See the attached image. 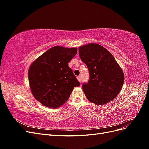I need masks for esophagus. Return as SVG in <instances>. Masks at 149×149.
Wrapping results in <instances>:
<instances>
[{
  "label": "esophagus",
  "instance_id": "34e87169",
  "mask_svg": "<svg viewBox=\"0 0 149 149\" xmlns=\"http://www.w3.org/2000/svg\"><path fill=\"white\" fill-rule=\"evenodd\" d=\"M77 79H78V80L79 81V82H81V76H77Z\"/></svg>",
  "mask_w": 149,
  "mask_h": 149
}]
</instances>
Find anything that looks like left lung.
I'll use <instances>...</instances> for the list:
<instances>
[{
    "label": "left lung",
    "mask_w": 149,
    "mask_h": 149,
    "mask_svg": "<svg viewBox=\"0 0 149 149\" xmlns=\"http://www.w3.org/2000/svg\"><path fill=\"white\" fill-rule=\"evenodd\" d=\"M79 55L89 70V81L82 86L88 100L97 105L113 100L124 81L123 71L114 57L107 49L96 43L80 47Z\"/></svg>",
    "instance_id": "1"
}]
</instances>
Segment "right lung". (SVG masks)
<instances>
[{"instance_id":"right-lung-1","label":"right lung","mask_w":149,"mask_h":149,"mask_svg":"<svg viewBox=\"0 0 149 149\" xmlns=\"http://www.w3.org/2000/svg\"><path fill=\"white\" fill-rule=\"evenodd\" d=\"M77 51L76 48L54 47L30 65L28 76L31 91L43 106L60 107L68 100L73 88L80 86L68 65Z\"/></svg>"}]
</instances>
